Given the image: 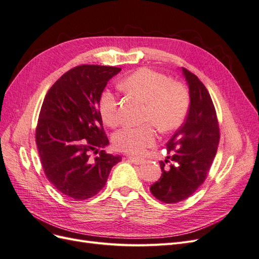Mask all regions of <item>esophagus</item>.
Returning <instances> with one entry per match:
<instances>
[{"label": "esophagus", "instance_id": "obj_1", "mask_svg": "<svg viewBox=\"0 0 259 259\" xmlns=\"http://www.w3.org/2000/svg\"><path fill=\"white\" fill-rule=\"evenodd\" d=\"M128 160L136 164V165H140V164H143L145 161L143 159H139V158H134V156H128Z\"/></svg>", "mask_w": 259, "mask_h": 259}]
</instances>
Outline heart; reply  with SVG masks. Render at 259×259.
<instances>
[{"label": "heart", "mask_w": 259, "mask_h": 259, "mask_svg": "<svg viewBox=\"0 0 259 259\" xmlns=\"http://www.w3.org/2000/svg\"><path fill=\"white\" fill-rule=\"evenodd\" d=\"M123 90L147 104L145 121L152 122L162 132L178 127L184 121L189 108V93L184 84L170 81L161 72L140 68L125 77ZM99 112L103 121L111 127L120 123L119 100L113 92L105 90L99 97ZM156 131L153 125L140 127H124L113 136L116 150L132 155H143L154 145Z\"/></svg>", "instance_id": "b5f03b06"}]
</instances>
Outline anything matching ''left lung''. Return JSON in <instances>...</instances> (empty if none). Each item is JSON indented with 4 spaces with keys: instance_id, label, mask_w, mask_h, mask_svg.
<instances>
[{
    "instance_id": "1",
    "label": "left lung",
    "mask_w": 259,
    "mask_h": 259,
    "mask_svg": "<svg viewBox=\"0 0 259 259\" xmlns=\"http://www.w3.org/2000/svg\"><path fill=\"white\" fill-rule=\"evenodd\" d=\"M189 86L190 106L184 124L166 144L168 156L160 163L162 175L150 191L163 203L189 198L204 183L219 143V125L213 101L199 77L183 68Z\"/></svg>"
}]
</instances>
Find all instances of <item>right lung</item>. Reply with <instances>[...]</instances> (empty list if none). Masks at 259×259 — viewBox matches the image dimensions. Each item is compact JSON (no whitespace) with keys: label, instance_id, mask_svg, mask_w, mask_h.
<instances>
[{"label":"right lung","instance_id":"add662e5","mask_svg":"<svg viewBox=\"0 0 259 259\" xmlns=\"http://www.w3.org/2000/svg\"><path fill=\"white\" fill-rule=\"evenodd\" d=\"M121 68L81 65L54 83L44 98L35 131L45 176L69 199L82 201L105 187L121 155L106 153L109 145L99 112V97ZM100 152L93 158L91 152Z\"/></svg>","mask_w":259,"mask_h":259}]
</instances>
